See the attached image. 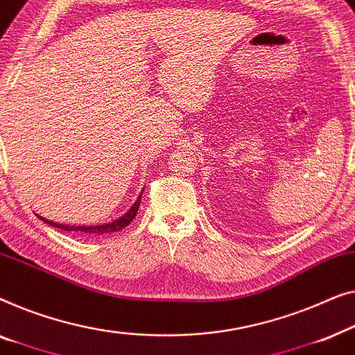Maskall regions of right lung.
I'll return each instance as SVG.
<instances>
[{"mask_svg":"<svg viewBox=\"0 0 355 355\" xmlns=\"http://www.w3.org/2000/svg\"><path fill=\"white\" fill-rule=\"evenodd\" d=\"M139 201H141V194H139V198L137 199V202L133 204L132 209L125 214V216H122L121 218H117V220H114L111 223H104V225H89V227H76V225H62V223H56V222H51V220H46L44 217H40V220H43L44 223H48V225H53L56 228H62L66 230V232H72V233H80V234H107V233H114V232H121L122 228H125L130 222L133 220L135 216H137L138 212V207H139Z\"/></svg>","mask_w":355,"mask_h":355,"instance_id":"add662e5","label":"right lung"}]
</instances>
